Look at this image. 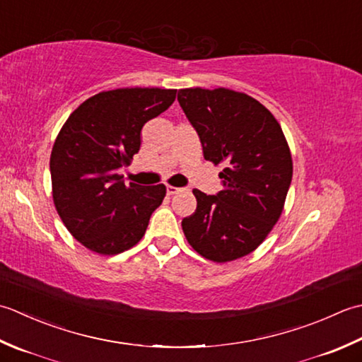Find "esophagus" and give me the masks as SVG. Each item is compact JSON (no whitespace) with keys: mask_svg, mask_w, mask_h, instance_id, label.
<instances>
[{"mask_svg":"<svg viewBox=\"0 0 362 362\" xmlns=\"http://www.w3.org/2000/svg\"><path fill=\"white\" fill-rule=\"evenodd\" d=\"M181 189L180 187H175V186H167V194L168 195H175V194H178Z\"/></svg>","mask_w":362,"mask_h":362,"instance_id":"1","label":"esophagus"}]
</instances>
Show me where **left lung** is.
Returning <instances> with one entry per match:
<instances>
[{
    "mask_svg": "<svg viewBox=\"0 0 362 362\" xmlns=\"http://www.w3.org/2000/svg\"><path fill=\"white\" fill-rule=\"evenodd\" d=\"M178 101L200 136L206 160L223 165V189H194L197 211L182 231L198 255L230 262L261 245L281 217L292 181V156L274 114L231 88H180Z\"/></svg>",
    "mask_w": 362,
    "mask_h": 362,
    "instance_id": "8db88e82",
    "label": "left lung"
}]
</instances>
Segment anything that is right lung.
Instances as JSON below:
<instances>
[{"mask_svg":"<svg viewBox=\"0 0 362 362\" xmlns=\"http://www.w3.org/2000/svg\"><path fill=\"white\" fill-rule=\"evenodd\" d=\"M176 88L105 90L79 105L54 140L49 158L53 202L81 245L119 255L144 238L164 184H124L119 168L140 148L144 124L172 106Z\"/></svg>","mask_w":362,"mask_h":362,"instance_id":"add662e5","label":"right lung"}]
</instances>
